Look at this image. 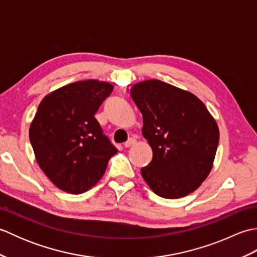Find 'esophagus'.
Returning a JSON list of instances; mask_svg holds the SVG:
<instances>
[{
  "mask_svg": "<svg viewBox=\"0 0 257 257\" xmlns=\"http://www.w3.org/2000/svg\"><path fill=\"white\" fill-rule=\"evenodd\" d=\"M135 144H136V139L130 138V139H128V141H125V143H124V147H125V148H129V147L134 146Z\"/></svg>",
  "mask_w": 257,
  "mask_h": 257,
  "instance_id": "34e87169",
  "label": "esophagus"
}]
</instances>
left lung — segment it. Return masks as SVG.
Masks as SVG:
<instances>
[{"mask_svg": "<svg viewBox=\"0 0 257 257\" xmlns=\"http://www.w3.org/2000/svg\"><path fill=\"white\" fill-rule=\"evenodd\" d=\"M143 113V135L154 157L141 176L156 194L179 199L198 189L213 166L220 133L198 97L151 79L130 90Z\"/></svg>", "mask_w": 257, "mask_h": 257, "instance_id": "left-lung-1", "label": "left lung"}]
</instances>
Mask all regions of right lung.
<instances>
[{
  "instance_id": "1",
  "label": "right lung",
  "mask_w": 257,
  "mask_h": 257,
  "mask_svg": "<svg viewBox=\"0 0 257 257\" xmlns=\"http://www.w3.org/2000/svg\"><path fill=\"white\" fill-rule=\"evenodd\" d=\"M105 81H76L48 94L30 127L38 166L65 192L79 194L94 187L117 154L95 113L111 94Z\"/></svg>"
}]
</instances>
